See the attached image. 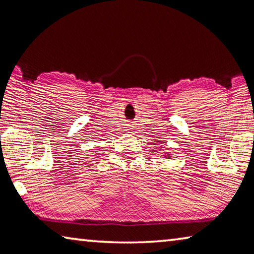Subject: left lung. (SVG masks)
<instances>
[{"instance_id":"1","label":"left lung","mask_w":254,"mask_h":254,"mask_svg":"<svg viewBox=\"0 0 254 254\" xmlns=\"http://www.w3.org/2000/svg\"><path fill=\"white\" fill-rule=\"evenodd\" d=\"M163 156H164V158H166V159H171V158H170L171 154H169V153H166V154H164Z\"/></svg>"}]
</instances>
